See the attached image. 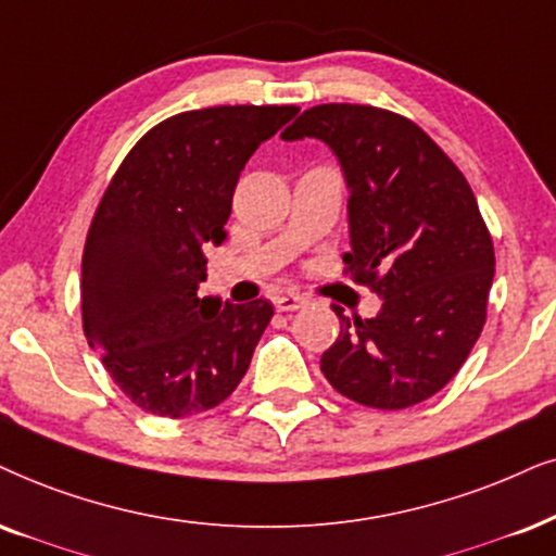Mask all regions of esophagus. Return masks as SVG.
Listing matches in <instances>:
<instances>
[{
    "label": "esophagus",
    "mask_w": 556,
    "mask_h": 556,
    "mask_svg": "<svg viewBox=\"0 0 556 556\" xmlns=\"http://www.w3.org/2000/svg\"><path fill=\"white\" fill-rule=\"evenodd\" d=\"M274 307H277L279 313L300 311V307H305V298H300V294H292V292H282L274 298Z\"/></svg>",
    "instance_id": "obj_1"
}]
</instances>
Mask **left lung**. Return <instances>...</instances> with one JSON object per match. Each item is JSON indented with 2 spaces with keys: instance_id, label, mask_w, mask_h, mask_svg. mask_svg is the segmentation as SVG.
<instances>
[{
  "instance_id": "1",
  "label": "left lung",
  "mask_w": 556,
  "mask_h": 556,
  "mask_svg": "<svg viewBox=\"0 0 556 556\" xmlns=\"http://www.w3.org/2000/svg\"><path fill=\"white\" fill-rule=\"evenodd\" d=\"M285 140L318 138L349 187L343 254L382 298L375 318L341 320L320 371L354 403L400 410L459 371L488 318L495 251L465 174L416 123L369 104L305 110Z\"/></svg>"
}]
</instances>
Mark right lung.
<instances>
[{
  "label": "right lung",
  "mask_w": 556,
  "mask_h": 556,
  "mask_svg": "<svg viewBox=\"0 0 556 556\" xmlns=\"http://www.w3.org/2000/svg\"><path fill=\"white\" fill-rule=\"evenodd\" d=\"M300 108L223 104L179 112L132 146L91 220L81 320L115 384L146 413L187 418L238 388L274 307L197 298L207 245L226 223L245 161Z\"/></svg>",
  "instance_id": "add662e5"
}]
</instances>
